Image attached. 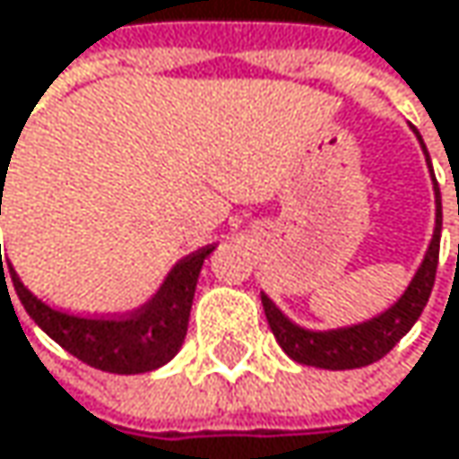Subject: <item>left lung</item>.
Masks as SVG:
<instances>
[{
    "mask_svg": "<svg viewBox=\"0 0 459 459\" xmlns=\"http://www.w3.org/2000/svg\"><path fill=\"white\" fill-rule=\"evenodd\" d=\"M417 140L425 151V143L417 133ZM428 156V151H425ZM433 175V169H430ZM433 191H436V229L430 247L425 252L422 265L417 268L410 287L404 290V295L380 316L364 321V324H353V326H340V329H329V332H314V329H303L295 321H290L273 303L268 295L263 298V311L268 326L276 337V342L284 348V353L290 359H295L298 364H308V367H319V369H359L367 367L377 359H383L410 329L414 321L420 319L433 281H436V265H438V244H441V194H438V183L433 175Z\"/></svg>",
    "mask_w": 459,
    "mask_h": 459,
    "instance_id": "8db88e82",
    "label": "left lung"
}]
</instances>
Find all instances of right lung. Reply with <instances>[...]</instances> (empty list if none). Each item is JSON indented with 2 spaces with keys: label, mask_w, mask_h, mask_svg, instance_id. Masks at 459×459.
<instances>
[{
  "label": "right lung",
  "mask_w": 459,
  "mask_h": 459,
  "mask_svg": "<svg viewBox=\"0 0 459 459\" xmlns=\"http://www.w3.org/2000/svg\"><path fill=\"white\" fill-rule=\"evenodd\" d=\"M2 178H7L4 169H2ZM212 249H215L212 244L202 247L186 255L180 263H175V268L167 273L159 292L145 306H140L138 311L127 314L125 319H82V316L55 311L23 287V281L18 279L10 263L7 268H10L13 287L26 314L37 321L60 348H65L71 356H76L79 361L95 369L114 372V375H138V372L159 369L180 351L186 332H188V316H191L199 271Z\"/></svg>",
  "instance_id": "right-lung-1"
}]
</instances>
